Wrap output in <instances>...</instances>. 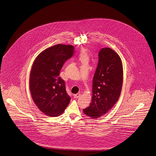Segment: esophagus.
Listing matches in <instances>:
<instances>
[{
    "mask_svg": "<svg viewBox=\"0 0 156 156\" xmlns=\"http://www.w3.org/2000/svg\"><path fill=\"white\" fill-rule=\"evenodd\" d=\"M80 96H81L80 94H75L74 97V98H78L80 97Z\"/></svg>",
    "mask_w": 156,
    "mask_h": 156,
    "instance_id": "obj_1",
    "label": "esophagus"
}]
</instances>
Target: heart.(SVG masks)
Segmentation results:
<instances>
[{
    "label": "heart",
    "instance_id": "obj_1",
    "mask_svg": "<svg viewBox=\"0 0 156 156\" xmlns=\"http://www.w3.org/2000/svg\"><path fill=\"white\" fill-rule=\"evenodd\" d=\"M80 59L81 62H87L88 60V56L85 52H82L80 54Z\"/></svg>",
    "mask_w": 156,
    "mask_h": 156
}]
</instances>
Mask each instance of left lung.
Here are the masks:
<instances>
[{
	"label": "left lung",
	"instance_id": "obj_1",
	"mask_svg": "<svg viewBox=\"0 0 156 156\" xmlns=\"http://www.w3.org/2000/svg\"><path fill=\"white\" fill-rule=\"evenodd\" d=\"M93 78L92 98L83 113L92 119L105 115L119 99L123 85V66L119 55L110 48H103Z\"/></svg>",
	"mask_w": 156,
	"mask_h": 156
}]
</instances>
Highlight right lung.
Returning <instances> with one entry per match:
<instances>
[{"label": "right lung", "instance_id": "right-lung-1", "mask_svg": "<svg viewBox=\"0 0 156 156\" xmlns=\"http://www.w3.org/2000/svg\"><path fill=\"white\" fill-rule=\"evenodd\" d=\"M71 45H53L38 54L30 75V92L38 108L48 116L62 113L70 102L64 81L59 72L74 53Z\"/></svg>", "mask_w": 156, "mask_h": 156}]
</instances>
